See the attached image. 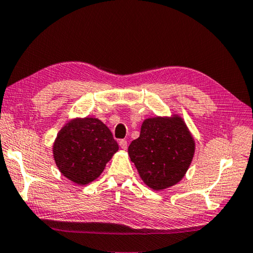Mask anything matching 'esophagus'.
Segmentation results:
<instances>
[{
    "instance_id": "1",
    "label": "esophagus",
    "mask_w": 253,
    "mask_h": 253,
    "mask_svg": "<svg viewBox=\"0 0 253 253\" xmlns=\"http://www.w3.org/2000/svg\"><path fill=\"white\" fill-rule=\"evenodd\" d=\"M119 146H121L122 149H126L127 148V140H125V139L119 140Z\"/></svg>"
}]
</instances>
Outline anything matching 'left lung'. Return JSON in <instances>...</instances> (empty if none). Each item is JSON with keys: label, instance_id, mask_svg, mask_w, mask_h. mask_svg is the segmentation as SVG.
I'll list each match as a JSON object with an SVG mask.
<instances>
[{"label": "left lung", "instance_id": "obj_1", "mask_svg": "<svg viewBox=\"0 0 253 253\" xmlns=\"http://www.w3.org/2000/svg\"><path fill=\"white\" fill-rule=\"evenodd\" d=\"M128 155L142 181L151 189L163 190L186 174L195 155V139L178 115L147 118Z\"/></svg>", "mask_w": 253, "mask_h": 253}]
</instances>
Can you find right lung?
Returning a JSON list of instances; mask_svg holds the SVG:
<instances>
[{
    "mask_svg": "<svg viewBox=\"0 0 253 253\" xmlns=\"http://www.w3.org/2000/svg\"><path fill=\"white\" fill-rule=\"evenodd\" d=\"M117 150L118 144L112 131L94 117L68 121L53 145L59 171L81 186L97 179Z\"/></svg>",
    "mask_w": 253,
    "mask_h": 253,
    "instance_id": "obj_1",
    "label": "right lung"
}]
</instances>
